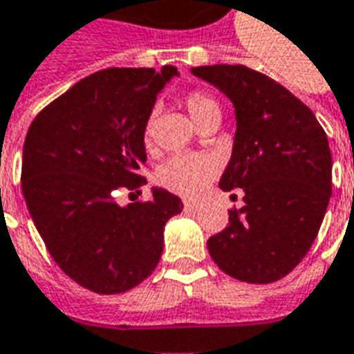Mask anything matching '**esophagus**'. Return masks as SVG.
Here are the masks:
<instances>
[{
    "instance_id": "obj_1",
    "label": "esophagus",
    "mask_w": 354,
    "mask_h": 354,
    "mask_svg": "<svg viewBox=\"0 0 354 354\" xmlns=\"http://www.w3.org/2000/svg\"><path fill=\"white\" fill-rule=\"evenodd\" d=\"M200 207H202V205L198 204V202H189V200L185 202V209H187V212H198Z\"/></svg>"
}]
</instances>
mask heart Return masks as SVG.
Segmentation results:
<instances>
[{
	"instance_id": "heart-1",
	"label": "heart",
	"mask_w": 354,
	"mask_h": 354,
	"mask_svg": "<svg viewBox=\"0 0 354 354\" xmlns=\"http://www.w3.org/2000/svg\"><path fill=\"white\" fill-rule=\"evenodd\" d=\"M185 106L196 125L204 124L209 118H221L219 102L215 101L209 93L202 91V89L187 93ZM150 124H152V120H149V124H147V131H145L147 137L150 135ZM213 175H215V164L212 158L202 156V154H181V156L169 158L160 167L158 179L173 192L192 198L198 196L207 187Z\"/></svg>"
}]
</instances>
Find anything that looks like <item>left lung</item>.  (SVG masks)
<instances>
[{
	"label": "left lung",
	"mask_w": 354,
	"mask_h": 354,
	"mask_svg": "<svg viewBox=\"0 0 354 354\" xmlns=\"http://www.w3.org/2000/svg\"><path fill=\"white\" fill-rule=\"evenodd\" d=\"M190 72L232 102L236 133L225 192L244 190L229 227L207 240L217 267L250 284L290 274L317 238L332 196L328 137L309 106L265 74L236 64Z\"/></svg>",
	"instance_id": "1"
}]
</instances>
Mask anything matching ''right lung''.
I'll return each instance as SVG.
<instances>
[{"label":"right lung","mask_w":354,"mask_h":354,"mask_svg":"<svg viewBox=\"0 0 354 354\" xmlns=\"http://www.w3.org/2000/svg\"><path fill=\"white\" fill-rule=\"evenodd\" d=\"M175 66L109 68L80 80L30 125L22 194L55 263L95 293H122L152 274L164 227L181 198L152 187V200L120 205L118 189L145 185V131Z\"/></svg>","instance_id":"right-lung-1"}]
</instances>
